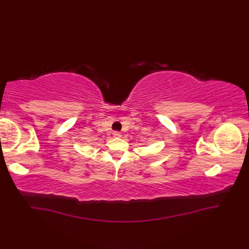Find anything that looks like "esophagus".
Segmentation results:
<instances>
[{
    "instance_id": "34e87169",
    "label": "esophagus",
    "mask_w": 249,
    "mask_h": 249,
    "mask_svg": "<svg viewBox=\"0 0 249 249\" xmlns=\"http://www.w3.org/2000/svg\"><path fill=\"white\" fill-rule=\"evenodd\" d=\"M113 136H114V137H120V136H122V133H120V132H114V133H113Z\"/></svg>"
}]
</instances>
